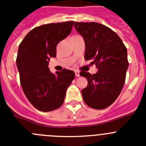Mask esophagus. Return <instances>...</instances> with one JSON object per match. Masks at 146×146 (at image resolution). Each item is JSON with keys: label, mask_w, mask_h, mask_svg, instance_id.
<instances>
[{"label": "esophagus", "mask_w": 146, "mask_h": 146, "mask_svg": "<svg viewBox=\"0 0 146 146\" xmlns=\"http://www.w3.org/2000/svg\"><path fill=\"white\" fill-rule=\"evenodd\" d=\"M74 72H75L76 77H80V72H79V71L75 70V71H74Z\"/></svg>", "instance_id": "34e87169"}]
</instances>
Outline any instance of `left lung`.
Here are the masks:
<instances>
[{
	"instance_id": "obj_1",
	"label": "left lung",
	"mask_w": 146,
	"mask_h": 146,
	"mask_svg": "<svg viewBox=\"0 0 146 146\" xmlns=\"http://www.w3.org/2000/svg\"><path fill=\"white\" fill-rule=\"evenodd\" d=\"M76 30L85 43V59L96 64V74L81 71L88 80V86L82 90L85 104L95 109H104L119 96L125 85L129 66L127 50L118 35L97 22H76Z\"/></svg>"
}]
</instances>
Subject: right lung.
Returning a JSON list of instances; mask_svg holds the SVG:
<instances>
[{
    "instance_id": "right-lung-1",
    "label": "right lung",
    "mask_w": 146,
    "mask_h": 146,
    "mask_svg": "<svg viewBox=\"0 0 146 146\" xmlns=\"http://www.w3.org/2000/svg\"><path fill=\"white\" fill-rule=\"evenodd\" d=\"M73 21L43 25L27 33L19 46L17 66L20 83L28 101L41 111L58 109L68 87L75 77L64 69L53 74L48 68L50 57L56 56V46L72 31Z\"/></svg>"
}]
</instances>
